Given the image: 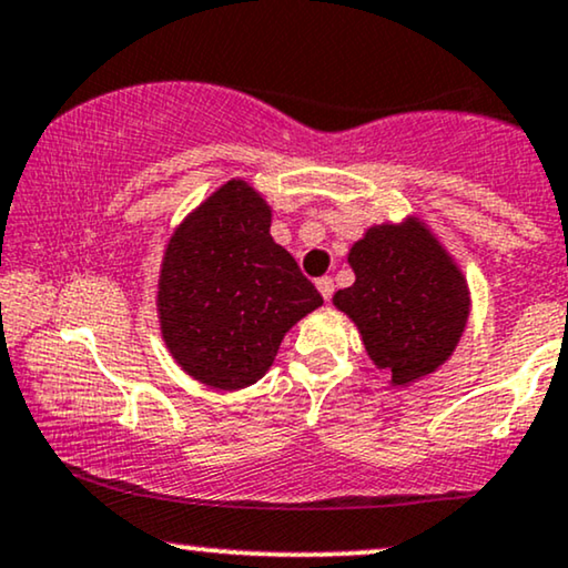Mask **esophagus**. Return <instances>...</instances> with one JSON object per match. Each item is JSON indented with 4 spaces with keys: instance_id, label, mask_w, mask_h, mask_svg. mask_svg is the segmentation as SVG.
I'll return each instance as SVG.
<instances>
[{
    "instance_id": "1",
    "label": "esophagus",
    "mask_w": 568,
    "mask_h": 568,
    "mask_svg": "<svg viewBox=\"0 0 568 568\" xmlns=\"http://www.w3.org/2000/svg\"><path fill=\"white\" fill-rule=\"evenodd\" d=\"M315 286H318V292L323 294V300H331V294H334V278L331 276H321L318 282H315Z\"/></svg>"
}]
</instances>
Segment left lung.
<instances>
[{
    "instance_id": "8db88e82",
    "label": "left lung",
    "mask_w": 568,
    "mask_h": 568,
    "mask_svg": "<svg viewBox=\"0 0 568 568\" xmlns=\"http://www.w3.org/2000/svg\"><path fill=\"white\" fill-rule=\"evenodd\" d=\"M355 284L334 294L363 336L367 357L409 386L436 373L469 321V286L462 268L417 216L375 224L347 255Z\"/></svg>"
}]
</instances>
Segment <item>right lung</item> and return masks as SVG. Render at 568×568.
<instances>
[{
	"mask_svg": "<svg viewBox=\"0 0 568 568\" xmlns=\"http://www.w3.org/2000/svg\"><path fill=\"white\" fill-rule=\"evenodd\" d=\"M323 305L271 237V205L245 180L205 197L166 242L156 311L169 355L195 381L237 392L261 381L294 323Z\"/></svg>",
	"mask_w": 568,
	"mask_h": 568,
	"instance_id": "1",
	"label": "right lung"
}]
</instances>
